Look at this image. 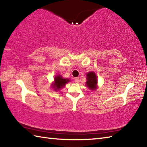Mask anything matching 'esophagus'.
Returning a JSON list of instances; mask_svg holds the SVG:
<instances>
[{
  "label": "esophagus",
  "mask_w": 147,
  "mask_h": 147,
  "mask_svg": "<svg viewBox=\"0 0 147 147\" xmlns=\"http://www.w3.org/2000/svg\"><path fill=\"white\" fill-rule=\"evenodd\" d=\"M74 82L75 83H79L80 82V78H78V77H77V78H74Z\"/></svg>",
  "instance_id": "obj_1"
}]
</instances>
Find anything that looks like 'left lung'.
Masks as SVG:
<instances>
[{
    "label": "left lung",
    "mask_w": 147,
    "mask_h": 147,
    "mask_svg": "<svg viewBox=\"0 0 147 147\" xmlns=\"http://www.w3.org/2000/svg\"><path fill=\"white\" fill-rule=\"evenodd\" d=\"M86 85L89 89L92 90H95L97 88V78L94 72H89L86 74Z\"/></svg>",
    "instance_id": "8db88e82"
}]
</instances>
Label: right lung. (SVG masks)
<instances>
[{"label":"right lung","mask_w":147,"mask_h":147,"mask_svg":"<svg viewBox=\"0 0 147 147\" xmlns=\"http://www.w3.org/2000/svg\"><path fill=\"white\" fill-rule=\"evenodd\" d=\"M69 82V80L64 79L59 74V75L54 77V82L52 84V86L54 90L57 91V90H60L62 87H64L65 85V84Z\"/></svg>","instance_id":"obj_1"}]
</instances>
